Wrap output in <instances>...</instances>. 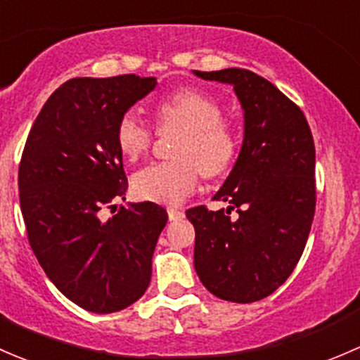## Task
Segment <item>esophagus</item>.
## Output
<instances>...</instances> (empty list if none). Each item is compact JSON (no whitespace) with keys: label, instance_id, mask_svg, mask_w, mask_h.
Here are the masks:
<instances>
[{"label":"esophagus","instance_id":"esophagus-1","mask_svg":"<svg viewBox=\"0 0 360 360\" xmlns=\"http://www.w3.org/2000/svg\"><path fill=\"white\" fill-rule=\"evenodd\" d=\"M168 218L169 220H181L184 218V211L179 210V207H168Z\"/></svg>","mask_w":360,"mask_h":360}]
</instances>
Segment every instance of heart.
<instances>
[{
  "instance_id": "heart-1",
  "label": "heart",
  "mask_w": 360,
  "mask_h": 360,
  "mask_svg": "<svg viewBox=\"0 0 360 360\" xmlns=\"http://www.w3.org/2000/svg\"><path fill=\"white\" fill-rule=\"evenodd\" d=\"M161 131L180 129L173 162H154L133 175L140 199L179 205L198 187L201 173L227 172L237 153L234 131L224 123V109L210 95L185 88L159 100L154 107ZM116 142L124 158L136 161L149 150L153 129L135 112H126L116 126Z\"/></svg>"
}]
</instances>
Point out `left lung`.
Here are the masks:
<instances>
[{"instance_id": "obj_1", "label": "left lung", "mask_w": 360, "mask_h": 360, "mask_svg": "<svg viewBox=\"0 0 360 360\" xmlns=\"http://www.w3.org/2000/svg\"><path fill=\"white\" fill-rule=\"evenodd\" d=\"M234 86L244 139L214 201L185 211L195 229L194 266L205 288L234 303L272 295L295 270L316 213V147L302 109L270 81L246 69L201 72ZM238 214L230 218V211Z\"/></svg>"}]
</instances>
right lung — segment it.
Returning <instances> with one entry per match:
<instances>
[{
  "label": "right lung",
  "instance_id": "right-lung-1",
  "mask_svg": "<svg viewBox=\"0 0 360 360\" xmlns=\"http://www.w3.org/2000/svg\"><path fill=\"white\" fill-rule=\"evenodd\" d=\"M155 84L135 74L69 79L46 100L22 153L29 244L48 279L88 312L123 310L149 288L166 210L146 201L109 220L100 213L128 188L117 121Z\"/></svg>",
  "mask_w": 360,
  "mask_h": 360
}]
</instances>
